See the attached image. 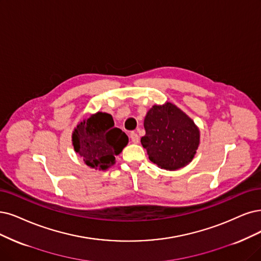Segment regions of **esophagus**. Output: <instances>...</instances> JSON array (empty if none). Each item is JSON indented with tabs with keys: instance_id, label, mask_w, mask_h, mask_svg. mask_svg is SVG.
I'll return each instance as SVG.
<instances>
[{
	"instance_id": "esophagus-1",
	"label": "esophagus",
	"mask_w": 261,
	"mask_h": 261,
	"mask_svg": "<svg viewBox=\"0 0 261 261\" xmlns=\"http://www.w3.org/2000/svg\"><path fill=\"white\" fill-rule=\"evenodd\" d=\"M130 138H131V140H132V142H133L134 144H138L139 141H140V138H139L137 132H131V133H130Z\"/></svg>"
}]
</instances>
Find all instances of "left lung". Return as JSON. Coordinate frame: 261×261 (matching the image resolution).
Returning a JSON list of instances; mask_svg holds the SVG:
<instances>
[{
    "mask_svg": "<svg viewBox=\"0 0 261 261\" xmlns=\"http://www.w3.org/2000/svg\"><path fill=\"white\" fill-rule=\"evenodd\" d=\"M145 136L142 146L159 168L176 171L195 158L200 144V130L189 116L175 104L153 105L144 119Z\"/></svg>",
    "mask_w": 261,
    "mask_h": 261,
    "instance_id": "8db88e82",
    "label": "left lung"
}]
</instances>
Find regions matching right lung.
Wrapping results in <instances>:
<instances>
[{"label":"right lung","instance_id":"obj_1","mask_svg":"<svg viewBox=\"0 0 261 261\" xmlns=\"http://www.w3.org/2000/svg\"><path fill=\"white\" fill-rule=\"evenodd\" d=\"M112 115L92 114L79 122L72 133V145L85 165L94 170H108L128 144L127 134L114 125Z\"/></svg>","mask_w":261,"mask_h":261}]
</instances>
